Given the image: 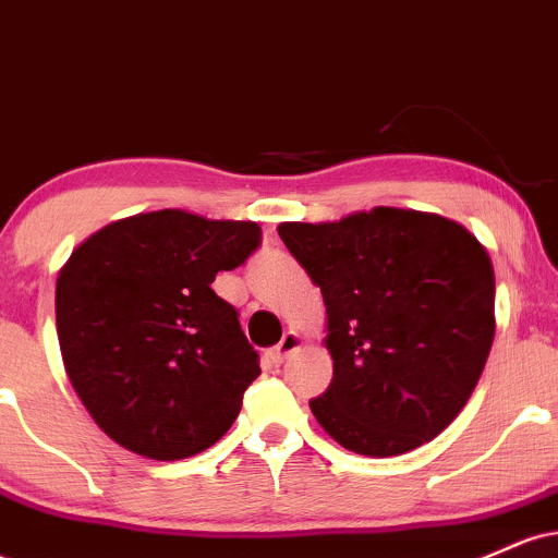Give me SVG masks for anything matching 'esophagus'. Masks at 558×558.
Returning a JSON list of instances; mask_svg holds the SVG:
<instances>
[{"label":"esophagus","instance_id":"34e87169","mask_svg":"<svg viewBox=\"0 0 558 558\" xmlns=\"http://www.w3.org/2000/svg\"><path fill=\"white\" fill-rule=\"evenodd\" d=\"M301 345V336L299 332H293V330H288L283 338H280V343L278 345H272L270 349V360L275 362V364H280V362H286L288 356L293 354V351H296Z\"/></svg>","mask_w":558,"mask_h":558}]
</instances>
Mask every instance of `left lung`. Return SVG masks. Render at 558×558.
I'll return each instance as SVG.
<instances>
[{
	"label": "left lung",
	"instance_id": "8db88e82",
	"mask_svg": "<svg viewBox=\"0 0 558 558\" xmlns=\"http://www.w3.org/2000/svg\"><path fill=\"white\" fill-rule=\"evenodd\" d=\"M278 233L328 310L332 380L310 401L323 430L364 457L407 453L444 433L496 332L483 243L446 217L396 207L283 222Z\"/></svg>",
	"mask_w": 558,
	"mask_h": 558
}]
</instances>
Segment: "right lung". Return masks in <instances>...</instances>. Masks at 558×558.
<instances>
[{"instance_id": "add662e5", "label": "right lung", "mask_w": 558, "mask_h": 558, "mask_svg": "<svg viewBox=\"0 0 558 558\" xmlns=\"http://www.w3.org/2000/svg\"><path fill=\"white\" fill-rule=\"evenodd\" d=\"M259 241L257 222L159 209L110 222L70 254L54 296L62 362L114 444L175 462L230 430L262 369L213 283Z\"/></svg>"}]
</instances>
